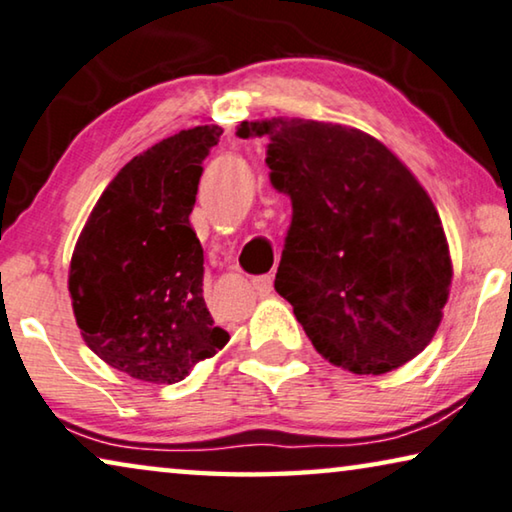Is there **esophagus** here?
Wrapping results in <instances>:
<instances>
[{
    "label": "esophagus",
    "mask_w": 512,
    "mask_h": 512,
    "mask_svg": "<svg viewBox=\"0 0 512 512\" xmlns=\"http://www.w3.org/2000/svg\"><path fill=\"white\" fill-rule=\"evenodd\" d=\"M254 288H256V293L261 295V297L270 295L272 293V274H263V277H256L254 279Z\"/></svg>",
    "instance_id": "34e87169"
}]
</instances>
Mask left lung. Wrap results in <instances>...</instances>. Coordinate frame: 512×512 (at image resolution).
I'll list each match as a JSON object with an SVG mask.
<instances>
[{"label": "left lung", "mask_w": 512, "mask_h": 512, "mask_svg": "<svg viewBox=\"0 0 512 512\" xmlns=\"http://www.w3.org/2000/svg\"><path fill=\"white\" fill-rule=\"evenodd\" d=\"M238 137H267L270 183L293 203L274 288L313 348L357 375L419 355L442 322L453 267L442 219L412 171L338 123L245 121Z\"/></svg>", "instance_id": "obj_1"}]
</instances>
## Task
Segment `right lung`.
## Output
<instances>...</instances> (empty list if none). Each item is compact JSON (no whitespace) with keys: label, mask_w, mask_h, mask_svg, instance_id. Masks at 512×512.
Here are the masks:
<instances>
[{"label":"right lung","mask_w":512,"mask_h":512,"mask_svg":"<svg viewBox=\"0 0 512 512\" xmlns=\"http://www.w3.org/2000/svg\"><path fill=\"white\" fill-rule=\"evenodd\" d=\"M222 128L199 125L125 164L91 210L68 290L89 348L135 380H185L229 334L203 300V247L190 212Z\"/></svg>","instance_id":"add662e5"}]
</instances>
